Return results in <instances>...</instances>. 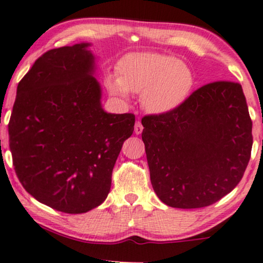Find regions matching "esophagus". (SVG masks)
I'll use <instances>...</instances> for the list:
<instances>
[{
	"mask_svg": "<svg viewBox=\"0 0 263 263\" xmlns=\"http://www.w3.org/2000/svg\"><path fill=\"white\" fill-rule=\"evenodd\" d=\"M142 132H143V125L138 120L136 123V125H135V133H136V135H140V133H142Z\"/></svg>",
	"mask_w": 263,
	"mask_h": 263,
	"instance_id": "esophagus-1",
	"label": "esophagus"
}]
</instances>
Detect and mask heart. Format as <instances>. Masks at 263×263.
Returning <instances> with one entry per match:
<instances>
[{
    "mask_svg": "<svg viewBox=\"0 0 263 263\" xmlns=\"http://www.w3.org/2000/svg\"><path fill=\"white\" fill-rule=\"evenodd\" d=\"M118 76L108 74L106 87L113 96L142 94L145 111L167 115L182 107L194 92L196 77L181 59L159 53H130L118 64Z\"/></svg>",
    "mask_w": 263,
    "mask_h": 263,
    "instance_id": "1",
    "label": "heart"
}]
</instances>
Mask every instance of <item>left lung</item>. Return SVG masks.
I'll return each instance as SVG.
<instances>
[{"label":"left lung","mask_w":263,"mask_h":263,"mask_svg":"<svg viewBox=\"0 0 263 263\" xmlns=\"http://www.w3.org/2000/svg\"><path fill=\"white\" fill-rule=\"evenodd\" d=\"M151 184L166 205L208 206L243 177L253 146L242 86H202L176 111L142 119Z\"/></svg>","instance_id":"left-lung-1"}]
</instances>
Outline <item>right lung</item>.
I'll return each instance as SVG.
<instances>
[{"mask_svg": "<svg viewBox=\"0 0 263 263\" xmlns=\"http://www.w3.org/2000/svg\"><path fill=\"white\" fill-rule=\"evenodd\" d=\"M82 42L46 52L18 82L8 125L18 181L35 199L58 211L82 214L111 189L132 113L101 106L96 58Z\"/></svg>", "mask_w": 263, "mask_h": 263, "instance_id": "obj_1", "label": "right lung"}]
</instances>
